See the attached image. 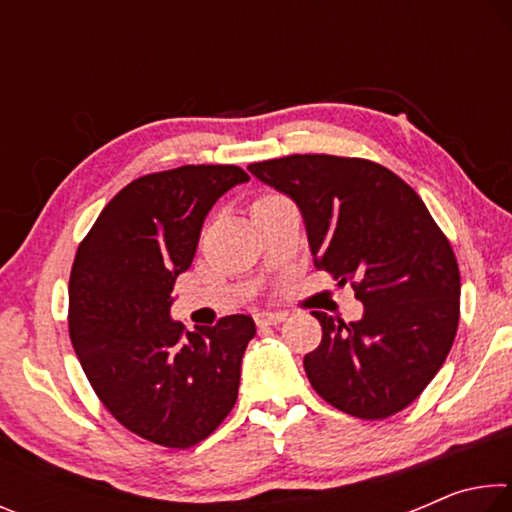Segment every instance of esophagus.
<instances>
[{
    "instance_id": "esophagus-1",
    "label": "esophagus",
    "mask_w": 512,
    "mask_h": 512,
    "mask_svg": "<svg viewBox=\"0 0 512 512\" xmlns=\"http://www.w3.org/2000/svg\"><path fill=\"white\" fill-rule=\"evenodd\" d=\"M282 320H287V314H282V311H259V314H255V323L259 327L277 325L282 323Z\"/></svg>"
}]
</instances>
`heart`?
I'll return each instance as SVG.
<instances>
[{
    "label": "heart",
    "instance_id": "1",
    "mask_svg": "<svg viewBox=\"0 0 512 512\" xmlns=\"http://www.w3.org/2000/svg\"><path fill=\"white\" fill-rule=\"evenodd\" d=\"M264 198H273V196H264ZM264 198H259V201H264Z\"/></svg>",
    "mask_w": 512,
    "mask_h": 512
}]
</instances>
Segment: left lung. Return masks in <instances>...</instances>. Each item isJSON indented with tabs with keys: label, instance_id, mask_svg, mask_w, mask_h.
<instances>
[{
	"label": "left lung",
	"instance_id": "1",
	"mask_svg": "<svg viewBox=\"0 0 512 512\" xmlns=\"http://www.w3.org/2000/svg\"><path fill=\"white\" fill-rule=\"evenodd\" d=\"M300 207L316 268L352 284L354 323L314 311L323 339L305 354L314 391L334 409L384 420L409 406L452 350L461 273L427 205L391 169L305 153L248 164Z\"/></svg>",
	"mask_w": 512,
	"mask_h": 512
}]
</instances>
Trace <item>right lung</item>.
I'll return each mask as SVG.
<instances>
[{
    "label": "right lung",
    "instance_id": "1",
    "mask_svg": "<svg viewBox=\"0 0 512 512\" xmlns=\"http://www.w3.org/2000/svg\"><path fill=\"white\" fill-rule=\"evenodd\" d=\"M248 180L235 164L149 173L103 207L76 250L69 275L76 357L112 418L155 445L201 443L237 402L255 320L235 314L187 332L169 309L207 212Z\"/></svg>",
    "mask_w": 512,
    "mask_h": 512
}]
</instances>
